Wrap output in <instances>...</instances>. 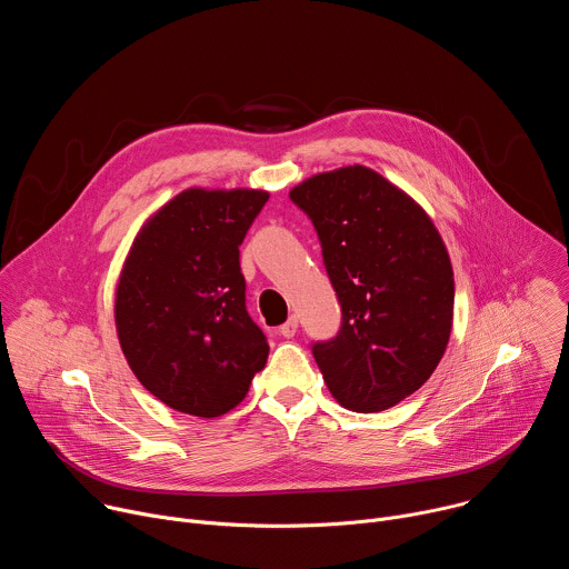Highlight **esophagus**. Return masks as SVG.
Masks as SVG:
<instances>
[{
  "label": "esophagus",
  "instance_id": "34e87169",
  "mask_svg": "<svg viewBox=\"0 0 569 569\" xmlns=\"http://www.w3.org/2000/svg\"><path fill=\"white\" fill-rule=\"evenodd\" d=\"M297 327H299V321H297V317H290L283 327L279 329V336H283V338H295V333H297Z\"/></svg>",
  "mask_w": 569,
  "mask_h": 569
}]
</instances>
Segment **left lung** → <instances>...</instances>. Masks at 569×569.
Wrapping results in <instances>:
<instances>
[{
    "label": "left lung",
    "instance_id": "8db88e82",
    "mask_svg": "<svg viewBox=\"0 0 569 569\" xmlns=\"http://www.w3.org/2000/svg\"><path fill=\"white\" fill-rule=\"evenodd\" d=\"M342 306L333 340L315 342L323 382L353 412H382L437 369L452 329L455 279L430 216L380 173L353 164L297 184Z\"/></svg>",
    "mask_w": 569,
    "mask_h": 569
}]
</instances>
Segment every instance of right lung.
Masks as SVG:
<instances>
[{"mask_svg":"<svg viewBox=\"0 0 569 569\" xmlns=\"http://www.w3.org/2000/svg\"><path fill=\"white\" fill-rule=\"evenodd\" d=\"M268 198L187 189L146 220L128 252L114 299L119 345L137 380L178 412L227 415L268 362L238 261Z\"/></svg>","mask_w":569,"mask_h":569,"instance_id":"1","label":"right lung"}]
</instances>
